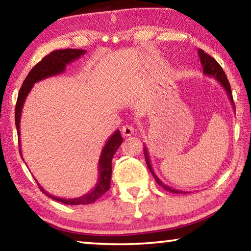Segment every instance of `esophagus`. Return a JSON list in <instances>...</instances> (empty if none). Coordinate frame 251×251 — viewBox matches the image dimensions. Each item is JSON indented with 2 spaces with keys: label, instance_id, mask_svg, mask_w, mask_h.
<instances>
[{
  "label": "esophagus",
  "instance_id": "1",
  "mask_svg": "<svg viewBox=\"0 0 251 251\" xmlns=\"http://www.w3.org/2000/svg\"><path fill=\"white\" fill-rule=\"evenodd\" d=\"M121 131H122V135L124 136V137H128V136H130L134 133V127L131 125H124L122 127Z\"/></svg>",
  "mask_w": 251,
  "mask_h": 251
}]
</instances>
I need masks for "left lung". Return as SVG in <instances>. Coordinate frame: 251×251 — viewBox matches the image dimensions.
Wrapping results in <instances>:
<instances>
[{
	"instance_id": "left-lung-1",
	"label": "left lung",
	"mask_w": 251,
	"mask_h": 251,
	"mask_svg": "<svg viewBox=\"0 0 251 251\" xmlns=\"http://www.w3.org/2000/svg\"><path fill=\"white\" fill-rule=\"evenodd\" d=\"M198 55H199V58H201V66H202V70H203V74L208 75V76H212V77L217 80L218 83L222 84V86L225 88V90H226V93H227V95L229 97V100H230V103L232 104L233 107H235V104H233V100H232L230 84H229L227 76H226V74H225V72L222 69V66L218 64L217 61H216L215 58H212L210 55H208L207 53L203 52L202 50H198ZM144 155H145L147 167L151 171V175L154 176L157 184L160 185L164 189H166L167 192H172V193H175V194H180V193L186 194L187 193V192H184V190L174 189V188H172V187L165 185L164 182H161L159 178L156 176V174L154 173V169H152V167H151V159H150V156H148V151H147L146 146H144Z\"/></svg>"
}]
</instances>
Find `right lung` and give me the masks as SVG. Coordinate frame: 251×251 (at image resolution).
Returning a JSON list of instances; mask_svg holds the SVG:
<instances>
[{
  "label": "right lung",
  "mask_w": 251,
  "mask_h": 251,
  "mask_svg": "<svg viewBox=\"0 0 251 251\" xmlns=\"http://www.w3.org/2000/svg\"><path fill=\"white\" fill-rule=\"evenodd\" d=\"M86 53V50H74V49H65V50H53L52 53L42 59L41 62L33 67L29 72L26 78L24 79L21 87L18 100H16L15 106V125L16 129H18V136H19V142H20V122H21V114H22V108L24 105V101L26 100L28 93L31 92L33 85L40 82V80L50 77V76L58 75L63 73L65 71L66 65L70 63L74 62L75 59H78L80 56ZM123 142V137L121 136L120 130H116L110 137L107 139L105 146L101 151V154L99 160V180L95 188L92 190L91 193L84 195L82 197L77 198H58L55 197L53 195L49 194L46 190H44L39 182L40 189L43 192L46 196L54 199V201L65 203V205H88L96 201L100 197L107 192L110 187V178H112V159L113 156L115 154L118 147L121 146ZM21 145V143H19ZM20 154H21V147H20ZM22 156V155H21ZM23 158V157H22Z\"/></svg>",
  "instance_id": "add662e5"
}]
</instances>
